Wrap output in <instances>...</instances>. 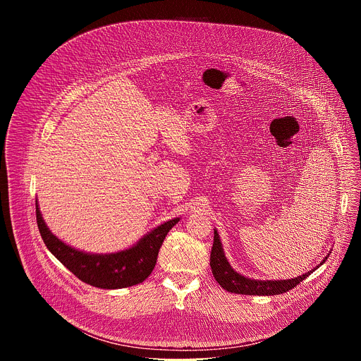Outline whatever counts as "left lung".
<instances>
[{"mask_svg":"<svg viewBox=\"0 0 361 361\" xmlns=\"http://www.w3.org/2000/svg\"><path fill=\"white\" fill-rule=\"evenodd\" d=\"M329 257V255H327ZM326 259L320 263L323 264ZM210 266H212V271L213 276L216 279V281L227 291L230 293H235V294H247V295H276V294H283L287 293L288 290L294 288L297 284H300L304 279H307L310 276L314 270L308 271L300 277L291 279V280H251L247 279L244 276H241L240 273L234 271L231 269V266L228 264L223 247H221V241L219 237L217 230L214 231V243H213V248H212V255H210Z\"/></svg>","mask_w":361,"mask_h":361,"instance_id":"left-lung-1","label":"left lung"}]
</instances>
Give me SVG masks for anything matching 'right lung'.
Returning <instances> with one entry per match:
<instances>
[{
    "label": "right lung",
    "instance_id": "add662e5",
    "mask_svg": "<svg viewBox=\"0 0 361 361\" xmlns=\"http://www.w3.org/2000/svg\"><path fill=\"white\" fill-rule=\"evenodd\" d=\"M35 214L47 248L81 281L107 290L142 283L156 267L157 255L167 233L180 221V219H173L159 226L128 250L111 254H90L67 245L51 233L41 217L37 201Z\"/></svg>",
    "mask_w": 361,
    "mask_h": 361
}]
</instances>
